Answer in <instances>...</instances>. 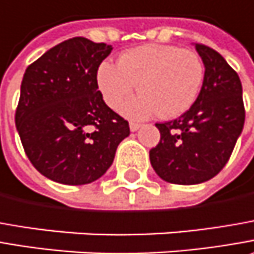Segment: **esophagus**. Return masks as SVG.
Instances as JSON below:
<instances>
[{
	"instance_id": "obj_1",
	"label": "esophagus",
	"mask_w": 254,
	"mask_h": 254,
	"mask_svg": "<svg viewBox=\"0 0 254 254\" xmlns=\"http://www.w3.org/2000/svg\"><path fill=\"white\" fill-rule=\"evenodd\" d=\"M129 127H130L132 132H135V130H137V129L140 127V124H137V122H130V124H129Z\"/></svg>"
}]
</instances>
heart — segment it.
I'll list each match as a JSON object with an SVG mask.
<instances>
[{"mask_svg": "<svg viewBox=\"0 0 254 254\" xmlns=\"http://www.w3.org/2000/svg\"><path fill=\"white\" fill-rule=\"evenodd\" d=\"M204 73V63L195 52L153 43L127 50L118 64L102 62L97 70V84L112 110L122 107L137 84L140 94L122 110L129 118L146 119L156 114L174 118L195 102Z\"/></svg>", "mask_w": 254, "mask_h": 254, "instance_id": "b5f03b06", "label": "heart"}]
</instances>
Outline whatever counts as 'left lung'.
Here are the masks:
<instances>
[{"mask_svg": "<svg viewBox=\"0 0 254 254\" xmlns=\"http://www.w3.org/2000/svg\"><path fill=\"white\" fill-rule=\"evenodd\" d=\"M205 74L198 98L181 117L156 124L160 142L150 163L171 184L208 181L225 167L245 124L242 83L238 73L216 50L195 43Z\"/></svg>", "mask_w": 254, "mask_h": 254, "instance_id": "left-lung-1", "label": "left lung"}]
</instances>
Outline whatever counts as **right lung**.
Here are the masks:
<instances>
[{
  "instance_id": "1",
  "label": "right lung",
  "mask_w": 254,
  "mask_h": 254,
  "mask_svg": "<svg viewBox=\"0 0 254 254\" xmlns=\"http://www.w3.org/2000/svg\"><path fill=\"white\" fill-rule=\"evenodd\" d=\"M112 46L73 38L28 66L15 124L23 150L45 177L88 184L111 167L127 121L102 100L97 70Z\"/></svg>"
}]
</instances>
